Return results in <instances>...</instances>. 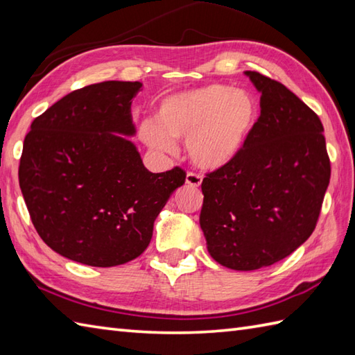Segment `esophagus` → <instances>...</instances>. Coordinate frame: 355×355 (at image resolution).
<instances>
[{"label": "esophagus", "mask_w": 355, "mask_h": 355, "mask_svg": "<svg viewBox=\"0 0 355 355\" xmlns=\"http://www.w3.org/2000/svg\"><path fill=\"white\" fill-rule=\"evenodd\" d=\"M201 175L200 173H195V172H189L186 175V184L191 186V187H200L201 184Z\"/></svg>", "instance_id": "34e87169"}]
</instances>
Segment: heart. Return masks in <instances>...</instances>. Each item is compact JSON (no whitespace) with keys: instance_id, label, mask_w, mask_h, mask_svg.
I'll return each mask as SVG.
<instances>
[{"instance_id":"b5f03b06","label":"heart","mask_w":355,"mask_h":355,"mask_svg":"<svg viewBox=\"0 0 355 355\" xmlns=\"http://www.w3.org/2000/svg\"><path fill=\"white\" fill-rule=\"evenodd\" d=\"M256 119L258 103L250 93L209 84L164 97L155 123H143L140 137L162 153H172V140H187V153L195 164L220 169L243 150Z\"/></svg>"}]
</instances>
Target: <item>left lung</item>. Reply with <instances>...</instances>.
<instances>
[{
	"instance_id": "left-lung-1",
	"label": "left lung",
	"mask_w": 355,
	"mask_h": 355,
	"mask_svg": "<svg viewBox=\"0 0 355 355\" xmlns=\"http://www.w3.org/2000/svg\"><path fill=\"white\" fill-rule=\"evenodd\" d=\"M245 74L261 116L235 160L202 180L200 214L210 256L239 271L268 267L311 236L331 177L319 116L281 82Z\"/></svg>"
}]
</instances>
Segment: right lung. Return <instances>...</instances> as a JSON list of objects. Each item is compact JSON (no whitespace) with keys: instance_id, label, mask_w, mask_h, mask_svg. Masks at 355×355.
I'll list each match as a JSON object with an SVG mask.
<instances>
[{"instance_id":"1","label":"right lung","mask_w":355,"mask_h":355,"mask_svg":"<svg viewBox=\"0 0 355 355\" xmlns=\"http://www.w3.org/2000/svg\"><path fill=\"white\" fill-rule=\"evenodd\" d=\"M140 82L76 89L37 116L24 139L19 187L37 235L64 258L122 266L153 238L154 221L186 182L175 168L149 172L131 140Z\"/></svg>"}]
</instances>
